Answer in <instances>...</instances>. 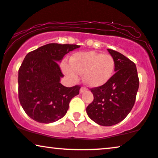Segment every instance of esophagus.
Returning <instances> with one entry per match:
<instances>
[{
  "label": "esophagus",
  "mask_w": 158,
  "mask_h": 158,
  "mask_svg": "<svg viewBox=\"0 0 158 158\" xmlns=\"http://www.w3.org/2000/svg\"><path fill=\"white\" fill-rule=\"evenodd\" d=\"M86 91H87V89H86L85 88H84V87H81L80 91H79V92H80V93H83V92H86Z\"/></svg>",
  "instance_id": "34e87169"
}]
</instances>
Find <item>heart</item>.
<instances>
[{"instance_id":"b5f03b06","label":"heart","mask_w":158,"mask_h":158,"mask_svg":"<svg viewBox=\"0 0 158 158\" xmlns=\"http://www.w3.org/2000/svg\"><path fill=\"white\" fill-rule=\"evenodd\" d=\"M64 72L73 80H77L79 73H83L85 83L90 87H102L113 77L115 60L110 55L94 51L75 53L70 64H62Z\"/></svg>"}]
</instances>
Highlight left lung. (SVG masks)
<instances>
[{
  "label": "left lung",
  "mask_w": 158,
  "mask_h": 158,
  "mask_svg": "<svg viewBox=\"0 0 158 158\" xmlns=\"http://www.w3.org/2000/svg\"><path fill=\"white\" fill-rule=\"evenodd\" d=\"M115 60V74L100 87L91 89L94 96L87 113L96 123L110 127L123 121L133 108L139 81L136 65L120 52L108 49Z\"/></svg>",
  "instance_id": "1"
}]
</instances>
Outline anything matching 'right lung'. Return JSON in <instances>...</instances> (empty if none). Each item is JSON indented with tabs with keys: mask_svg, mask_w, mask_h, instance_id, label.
Returning <instances> with one entry per match:
<instances>
[{
	"mask_svg": "<svg viewBox=\"0 0 158 158\" xmlns=\"http://www.w3.org/2000/svg\"><path fill=\"white\" fill-rule=\"evenodd\" d=\"M77 45L50 43L25 56L19 70V99L25 113L35 121L50 123L66 114L69 102L80 87H66L58 63Z\"/></svg>",
	"mask_w": 158,
	"mask_h": 158,
	"instance_id": "add662e5",
	"label": "right lung"
}]
</instances>
